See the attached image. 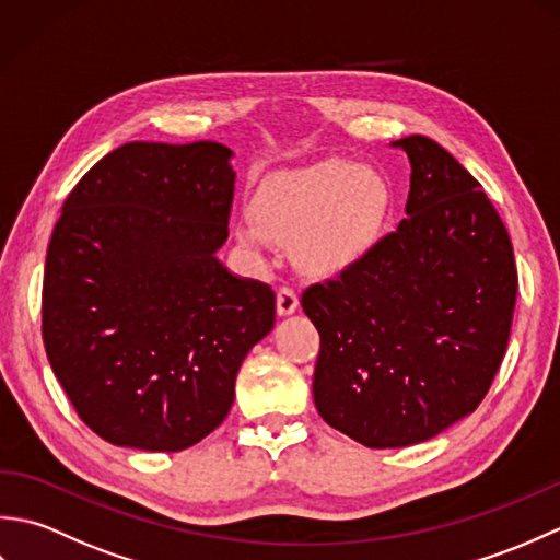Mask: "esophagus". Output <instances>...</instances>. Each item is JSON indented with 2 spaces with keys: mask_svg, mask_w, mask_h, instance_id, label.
<instances>
[{
  "mask_svg": "<svg viewBox=\"0 0 560 560\" xmlns=\"http://www.w3.org/2000/svg\"><path fill=\"white\" fill-rule=\"evenodd\" d=\"M295 307H299V291L289 287V283H283V287L277 291V313L291 315L295 313Z\"/></svg>",
  "mask_w": 560,
  "mask_h": 560,
  "instance_id": "34e87169",
  "label": "esophagus"
}]
</instances>
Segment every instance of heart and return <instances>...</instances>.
<instances>
[{
  "mask_svg": "<svg viewBox=\"0 0 560 560\" xmlns=\"http://www.w3.org/2000/svg\"><path fill=\"white\" fill-rule=\"evenodd\" d=\"M392 187L383 175L343 159H325L279 173L259 187L253 219L237 241L261 253L269 237L295 241V257L313 273H337L363 259L385 235Z\"/></svg>",
  "mask_w": 560,
  "mask_h": 560,
  "instance_id": "heart-1",
  "label": "heart"
}]
</instances>
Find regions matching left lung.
Returning <instances> with one entry per match:
<instances>
[{
	"mask_svg": "<svg viewBox=\"0 0 560 560\" xmlns=\"http://www.w3.org/2000/svg\"><path fill=\"white\" fill-rule=\"evenodd\" d=\"M411 161L407 219L337 279L305 289L319 331V416L365 447H407L479 407L513 327V243L479 180L433 139Z\"/></svg>",
	"mask_w": 560,
	"mask_h": 560,
	"instance_id": "left-lung-1",
	"label": "left lung"
}]
</instances>
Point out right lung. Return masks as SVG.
<instances>
[{
	"mask_svg": "<svg viewBox=\"0 0 560 560\" xmlns=\"http://www.w3.org/2000/svg\"><path fill=\"white\" fill-rule=\"evenodd\" d=\"M229 159L217 141H129L65 199L45 259L43 343L79 419L113 445L180 452L207 438L273 327L269 283L217 259Z\"/></svg>",
	"mask_w": 560,
	"mask_h": 560,
	"instance_id": "1",
	"label": "right lung"
}]
</instances>
